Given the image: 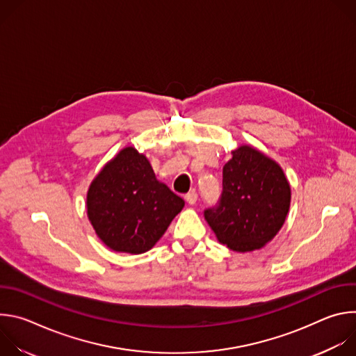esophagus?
<instances>
[{
    "instance_id": "esophagus-1",
    "label": "esophagus",
    "mask_w": 356,
    "mask_h": 356,
    "mask_svg": "<svg viewBox=\"0 0 356 356\" xmlns=\"http://www.w3.org/2000/svg\"><path fill=\"white\" fill-rule=\"evenodd\" d=\"M184 198H186V201L188 202L190 206L195 204V201H197V193H195V190H191V191H188V193L184 195Z\"/></svg>"
}]
</instances>
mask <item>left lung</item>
Returning a JSON list of instances; mask_svg holds the SVG:
<instances>
[{"instance_id":"obj_1","label":"left lung","mask_w":356,"mask_h":356,"mask_svg":"<svg viewBox=\"0 0 356 356\" xmlns=\"http://www.w3.org/2000/svg\"><path fill=\"white\" fill-rule=\"evenodd\" d=\"M222 169V191L204 218L218 241L236 252L261 249L282 228L290 186L282 168L250 146L231 154Z\"/></svg>"}]
</instances>
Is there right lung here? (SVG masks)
<instances>
[{
    "label": "right lung",
    "instance_id": "right-lung-1",
    "mask_svg": "<svg viewBox=\"0 0 356 356\" xmlns=\"http://www.w3.org/2000/svg\"><path fill=\"white\" fill-rule=\"evenodd\" d=\"M183 207V198L158 181L147 159L131 146L104 166L87 194L97 235L117 252L149 250Z\"/></svg>",
    "mask_w": 356,
    "mask_h": 356
}]
</instances>
